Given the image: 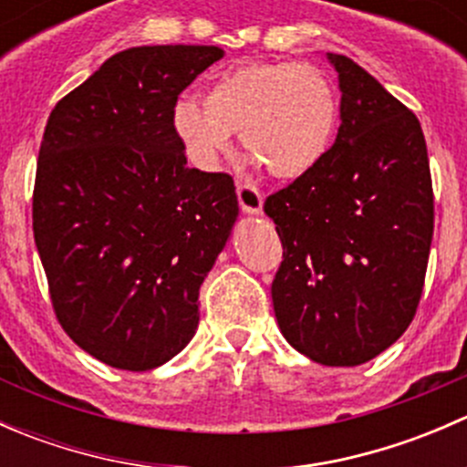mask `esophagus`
I'll use <instances>...</instances> for the list:
<instances>
[{
  "label": "esophagus",
  "instance_id": "34e87169",
  "mask_svg": "<svg viewBox=\"0 0 467 467\" xmlns=\"http://www.w3.org/2000/svg\"><path fill=\"white\" fill-rule=\"evenodd\" d=\"M237 199H239V207L248 214H257L262 210L264 196L257 187H253L251 182H237Z\"/></svg>",
  "mask_w": 467,
  "mask_h": 467
}]
</instances>
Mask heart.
I'll use <instances>...</instances> for the list:
<instances>
[{"instance_id": "obj_1", "label": "heart", "mask_w": 467, "mask_h": 467, "mask_svg": "<svg viewBox=\"0 0 467 467\" xmlns=\"http://www.w3.org/2000/svg\"><path fill=\"white\" fill-rule=\"evenodd\" d=\"M203 105L178 101L171 124L199 167H214L230 135L273 178L305 176L327 153L338 119L332 81L309 63H244L219 74Z\"/></svg>"}]
</instances>
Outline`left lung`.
I'll return each instance as SVG.
<instances>
[{"mask_svg":"<svg viewBox=\"0 0 467 467\" xmlns=\"http://www.w3.org/2000/svg\"><path fill=\"white\" fill-rule=\"evenodd\" d=\"M329 60L343 92L337 142L264 203L282 242L271 298L296 350L323 366H359L416 317L434 187L418 117L355 60Z\"/></svg>","mask_w":467,"mask_h":467,"instance_id":"1","label":"left lung"}]
</instances>
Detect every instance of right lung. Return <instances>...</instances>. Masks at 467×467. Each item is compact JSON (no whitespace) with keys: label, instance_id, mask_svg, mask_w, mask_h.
<instances>
[{"label":"right lung","instance_id":"obj_1","mask_svg":"<svg viewBox=\"0 0 467 467\" xmlns=\"http://www.w3.org/2000/svg\"><path fill=\"white\" fill-rule=\"evenodd\" d=\"M223 49L133 47L47 119L33 237L60 327L94 359L150 370L199 327V289L237 219L230 173L187 167L171 124Z\"/></svg>","mask_w":467,"mask_h":467}]
</instances>
